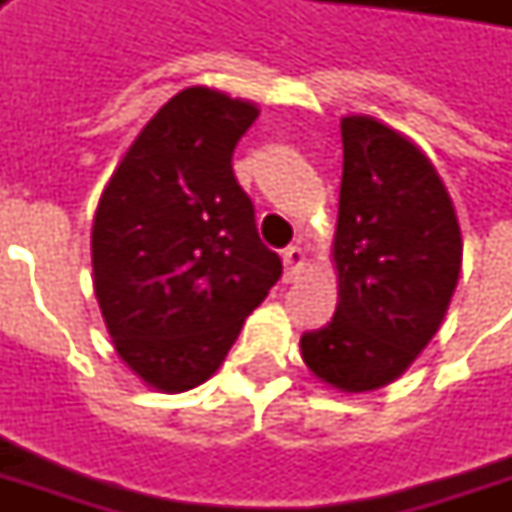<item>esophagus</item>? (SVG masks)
<instances>
[{
  "instance_id": "esophagus-1",
  "label": "esophagus",
  "mask_w": 512,
  "mask_h": 512,
  "mask_svg": "<svg viewBox=\"0 0 512 512\" xmlns=\"http://www.w3.org/2000/svg\"><path fill=\"white\" fill-rule=\"evenodd\" d=\"M282 260H285V274H288V279H299L301 268L307 266V255H304L301 246H288L282 252Z\"/></svg>"
}]
</instances>
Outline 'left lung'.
Returning <instances> with one entry per match:
<instances>
[{
    "mask_svg": "<svg viewBox=\"0 0 512 512\" xmlns=\"http://www.w3.org/2000/svg\"><path fill=\"white\" fill-rule=\"evenodd\" d=\"M340 128L337 310L301 334V359L340 392H373L403 376L439 332L463 241L447 186L411 139L365 115L343 117Z\"/></svg>",
    "mask_w": 512,
    "mask_h": 512,
    "instance_id": "left-lung-1",
    "label": "left lung"
}]
</instances>
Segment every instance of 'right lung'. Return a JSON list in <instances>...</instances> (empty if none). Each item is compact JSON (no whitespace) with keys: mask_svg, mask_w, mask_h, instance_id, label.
Listing matches in <instances>:
<instances>
[{"mask_svg":"<svg viewBox=\"0 0 512 512\" xmlns=\"http://www.w3.org/2000/svg\"><path fill=\"white\" fill-rule=\"evenodd\" d=\"M260 109L189 87L158 109L93 219V288L117 356L158 392L219 370L244 321L282 277L233 175Z\"/></svg>","mask_w":512,"mask_h":512,"instance_id":"obj_1","label":"right lung"}]
</instances>
